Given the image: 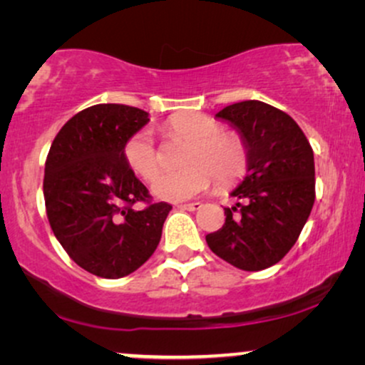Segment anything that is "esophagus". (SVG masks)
<instances>
[{
	"instance_id": "34e87169",
	"label": "esophagus",
	"mask_w": 365,
	"mask_h": 365,
	"mask_svg": "<svg viewBox=\"0 0 365 365\" xmlns=\"http://www.w3.org/2000/svg\"><path fill=\"white\" fill-rule=\"evenodd\" d=\"M178 208L187 210V212H195V210L201 208V203L200 201H195V203H181V205H178Z\"/></svg>"
}]
</instances>
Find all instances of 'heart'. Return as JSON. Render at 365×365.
Returning a JSON list of instances; mask_svg holds the SVG:
<instances>
[{"label":"heart","mask_w":365,"mask_h":365,"mask_svg":"<svg viewBox=\"0 0 365 365\" xmlns=\"http://www.w3.org/2000/svg\"><path fill=\"white\" fill-rule=\"evenodd\" d=\"M210 115L187 114L173 118L165 124V135L190 143L182 157V170L162 173L152 182V192L160 200L186 201L201 195L213 179L230 184L244 173L247 150L244 141ZM124 160L135 174L152 179L158 170V153L152 135L141 130L126 140Z\"/></svg>","instance_id":"obj_1"}]
</instances>
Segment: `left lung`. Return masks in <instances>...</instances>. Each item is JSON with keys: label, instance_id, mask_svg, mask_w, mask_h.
Here are the masks:
<instances>
[{"label": "left lung", "instance_id": "8db88e82", "mask_svg": "<svg viewBox=\"0 0 365 365\" xmlns=\"http://www.w3.org/2000/svg\"><path fill=\"white\" fill-rule=\"evenodd\" d=\"M237 130L247 150V174L230 196L225 224L207 235L218 258L246 272L277 264L292 250L314 205V153L284 110L242 101L215 114Z\"/></svg>", "mask_w": 365, "mask_h": 365}]
</instances>
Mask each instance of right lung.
<instances>
[{
  "mask_svg": "<svg viewBox=\"0 0 365 365\" xmlns=\"http://www.w3.org/2000/svg\"><path fill=\"white\" fill-rule=\"evenodd\" d=\"M150 121L123 104H97L75 114L51 145L44 200L51 229L78 267L102 278L138 269L157 250L169 203H152L124 160V143ZM143 200L148 208L136 210Z\"/></svg>",
  "mask_w": 365,
  "mask_h": 365,
  "instance_id": "1",
  "label": "right lung"
}]
</instances>
